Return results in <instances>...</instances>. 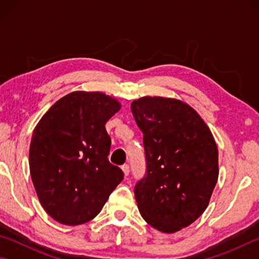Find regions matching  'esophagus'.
Returning a JSON list of instances; mask_svg holds the SVG:
<instances>
[{"mask_svg":"<svg viewBox=\"0 0 259 259\" xmlns=\"http://www.w3.org/2000/svg\"><path fill=\"white\" fill-rule=\"evenodd\" d=\"M122 170H123L124 176H128L129 172H130V166L128 164H123V165H122Z\"/></svg>","mask_w":259,"mask_h":259,"instance_id":"esophagus-1","label":"esophagus"}]
</instances>
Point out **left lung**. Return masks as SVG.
<instances>
[{
    "instance_id": "1",
    "label": "left lung",
    "mask_w": 259,
    "mask_h": 259,
    "mask_svg": "<svg viewBox=\"0 0 259 259\" xmlns=\"http://www.w3.org/2000/svg\"><path fill=\"white\" fill-rule=\"evenodd\" d=\"M131 112L144 135L146 174L135 186L147 224L175 233L207 209L218 179V148L211 131L190 105L143 97Z\"/></svg>"
}]
</instances>
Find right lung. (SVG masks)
I'll return each mask as SVG.
<instances>
[{
    "label": "right lung",
    "instance_id": "obj_1",
    "mask_svg": "<svg viewBox=\"0 0 259 259\" xmlns=\"http://www.w3.org/2000/svg\"><path fill=\"white\" fill-rule=\"evenodd\" d=\"M120 108L105 94L74 91L35 126L30 177L42 207L60 224L91 221L123 179V171L108 161L111 138L105 129Z\"/></svg>",
    "mask_w": 259,
    "mask_h": 259
}]
</instances>
